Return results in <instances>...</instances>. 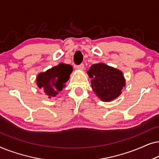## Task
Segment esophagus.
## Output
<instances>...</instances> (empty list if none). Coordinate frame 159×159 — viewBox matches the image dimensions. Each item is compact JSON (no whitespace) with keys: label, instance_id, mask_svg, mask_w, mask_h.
I'll use <instances>...</instances> for the list:
<instances>
[{"label":"esophagus","instance_id":"obj_1","mask_svg":"<svg viewBox=\"0 0 159 159\" xmlns=\"http://www.w3.org/2000/svg\"><path fill=\"white\" fill-rule=\"evenodd\" d=\"M84 64H80V65H77V69H79V70H83L84 69Z\"/></svg>","mask_w":159,"mask_h":159}]
</instances>
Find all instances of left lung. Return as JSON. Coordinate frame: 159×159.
<instances>
[{"label":"left lung","mask_w":159,"mask_h":159,"mask_svg":"<svg viewBox=\"0 0 159 159\" xmlns=\"http://www.w3.org/2000/svg\"><path fill=\"white\" fill-rule=\"evenodd\" d=\"M91 80V86L101 101L109 102L116 99L125 86V79L119 69L103 63L93 64L88 71Z\"/></svg>","instance_id":"1"}]
</instances>
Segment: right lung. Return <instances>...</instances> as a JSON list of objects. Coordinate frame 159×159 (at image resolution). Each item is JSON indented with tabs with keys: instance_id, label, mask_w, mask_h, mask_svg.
<instances>
[{
	"instance_id": "add662e5",
	"label": "right lung",
	"mask_w": 159,
	"mask_h": 159,
	"mask_svg": "<svg viewBox=\"0 0 159 159\" xmlns=\"http://www.w3.org/2000/svg\"><path fill=\"white\" fill-rule=\"evenodd\" d=\"M71 65L61 63L56 66L41 72L37 76V84L43 89L49 98L56 97L64 88L72 71Z\"/></svg>"
}]
</instances>
